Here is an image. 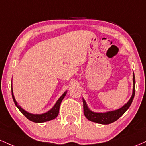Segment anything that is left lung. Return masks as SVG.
Wrapping results in <instances>:
<instances>
[{"label":"left lung","mask_w":146,"mask_h":146,"mask_svg":"<svg viewBox=\"0 0 146 146\" xmlns=\"http://www.w3.org/2000/svg\"><path fill=\"white\" fill-rule=\"evenodd\" d=\"M134 94H135V77L134 73H133V90L132 94L130 99L128 100L127 103L125 104L123 107L119 108L118 110H113V111L104 112V113H98V112L92 111L86 105V102L84 98H82L83 107H84V113L85 117L89 121L92 122L99 123L102 125H108L110 123L115 122L116 121L122 116L124 113L129 109L134 99Z\"/></svg>","instance_id":"left-lung-1"}]
</instances>
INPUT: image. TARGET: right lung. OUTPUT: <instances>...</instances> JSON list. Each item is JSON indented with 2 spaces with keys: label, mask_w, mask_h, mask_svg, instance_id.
<instances>
[{
  "label": "right lung",
  "mask_w": 146,
  "mask_h": 146,
  "mask_svg": "<svg viewBox=\"0 0 146 146\" xmlns=\"http://www.w3.org/2000/svg\"><path fill=\"white\" fill-rule=\"evenodd\" d=\"M67 91H66L62 96L60 98L57 100V101L56 102L53 107L49 110L47 112L44 113H41V114H34V113H29V112L26 111L25 110H24L20 105H19L18 102H17V100H15V98L13 94V90H12V98H13V100L15 103L16 106L17 107V108L19 109V111L21 112L25 116L28 120L33 121V122L35 123H44L46 122V121H51V120L55 119V118H57V116H58L59 114V111H60V107L61 105V102H62L63 99L64 98V97L66 95Z\"/></svg>",
  "instance_id": "1"
}]
</instances>
